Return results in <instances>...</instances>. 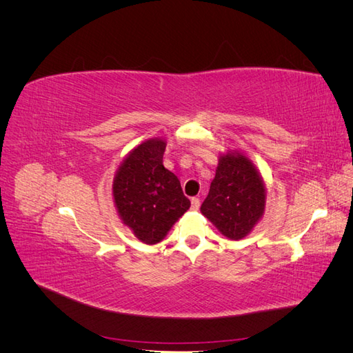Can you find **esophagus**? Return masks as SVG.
<instances>
[{"label":"esophagus","instance_id":"34e87169","mask_svg":"<svg viewBox=\"0 0 353 353\" xmlns=\"http://www.w3.org/2000/svg\"><path fill=\"white\" fill-rule=\"evenodd\" d=\"M199 208H200V200H199L197 197L191 199V209H193V210H199Z\"/></svg>","mask_w":353,"mask_h":353}]
</instances>
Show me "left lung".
Wrapping results in <instances>:
<instances>
[{
	"label": "left lung",
	"instance_id": "obj_1",
	"mask_svg": "<svg viewBox=\"0 0 353 353\" xmlns=\"http://www.w3.org/2000/svg\"><path fill=\"white\" fill-rule=\"evenodd\" d=\"M265 203L266 187L252 160L237 150L221 153L203 215L223 237L241 240L263 216Z\"/></svg>",
	"mask_w": 353,
	"mask_h": 353
}]
</instances>
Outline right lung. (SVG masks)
Listing matches in <instances>:
<instances>
[{"label":"right lung","mask_w":353,"mask_h":353,"mask_svg":"<svg viewBox=\"0 0 353 353\" xmlns=\"http://www.w3.org/2000/svg\"><path fill=\"white\" fill-rule=\"evenodd\" d=\"M166 141L150 138L125 156L113 178V201L123 225L144 244H157L190 209L179 179L163 166Z\"/></svg>","instance_id":"1"}]
</instances>
